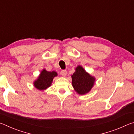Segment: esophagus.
I'll return each mask as SVG.
<instances>
[{
	"mask_svg": "<svg viewBox=\"0 0 134 134\" xmlns=\"http://www.w3.org/2000/svg\"><path fill=\"white\" fill-rule=\"evenodd\" d=\"M60 74H62V75L63 76H64V77H65L67 76V71H66V70H62V71H61V72H60Z\"/></svg>",
	"mask_w": 134,
	"mask_h": 134,
	"instance_id": "34e87169",
	"label": "esophagus"
}]
</instances>
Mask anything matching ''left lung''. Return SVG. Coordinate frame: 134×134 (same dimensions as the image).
<instances>
[{
    "instance_id": "left-lung-1",
    "label": "left lung",
    "mask_w": 134,
    "mask_h": 134,
    "mask_svg": "<svg viewBox=\"0 0 134 134\" xmlns=\"http://www.w3.org/2000/svg\"><path fill=\"white\" fill-rule=\"evenodd\" d=\"M71 79L74 90L80 95H85L90 92L96 81L94 77L90 75L80 65L76 67Z\"/></svg>"
}]
</instances>
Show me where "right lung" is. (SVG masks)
<instances>
[{
  "label": "right lung",
  "instance_id": "add662e5",
  "mask_svg": "<svg viewBox=\"0 0 134 134\" xmlns=\"http://www.w3.org/2000/svg\"><path fill=\"white\" fill-rule=\"evenodd\" d=\"M57 75V72L55 71H48L46 69H43L37 79L34 81V86L38 90L44 91L50 87L54 78Z\"/></svg>",
  "mask_w": 134,
  "mask_h": 134
}]
</instances>
